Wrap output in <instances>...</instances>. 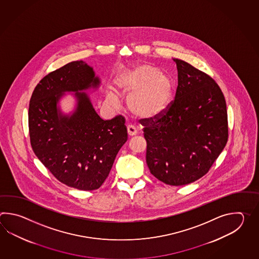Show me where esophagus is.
I'll return each instance as SVG.
<instances>
[{
    "label": "esophagus",
    "instance_id": "obj_1",
    "mask_svg": "<svg viewBox=\"0 0 259 259\" xmlns=\"http://www.w3.org/2000/svg\"><path fill=\"white\" fill-rule=\"evenodd\" d=\"M127 136L128 138L133 137L137 134V131L135 130V127H132V126H128L127 128Z\"/></svg>",
    "mask_w": 259,
    "mask_h": 259
}]
</instances>
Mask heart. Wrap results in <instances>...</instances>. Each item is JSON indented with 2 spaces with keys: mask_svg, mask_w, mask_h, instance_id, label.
Segmentation results:
<instances>
[{
  "mask_svg": "<svg viewBox=\"0 0 259 259\" xmlns=\"http://www.w3.org/2000/svg\"><path fill=\"white\" fill-rule=\"evenodd\" d=\"M116 90L127 97V110L143 121L162 118L170 109L175 97V83L159 68L146 63L123 67L115 78ZM106 100L117 104V96L108 92Z\"/></svg>",
  "mask_w": 259,
  "mask_h": 259,
  "instance_id": "b5f03b06",
  "label": "heart"
}]
</instances>
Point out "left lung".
<instances>
[{
  "mask_svg": "<svg viewBox=\"0 0 259 259\" xmlns=\"http://www.w3.org/2000/svg\"><path fill=\"white\" fill-rule=\"evenodd\" d=\"M178 88L162 118L144 122L146 163L160 182L182 186L205 175L228 141L224 95L215 80L185 61L173 58Z\"/></svg>",
  "mask_w": 259,
  "mask_h": 259,
  "instance_id": "8db88e82",
  "label": "left lung"
}]
</instances>
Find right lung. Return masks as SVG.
Listing matches in <instances>:
<instances>
[{
	"label": "right lung",
	"mask_w": 259,
	"mask_h": 259,
	"mask_svg": "<svg viewBox=\"0 0 259 259\" xmlns=\"http://www.w3.org/2000/svg\"><path fill=\"white\" fill-rule=\"evenodd\" d=\"M100 86L92 66L74 61L45 76L29 102L34 153L59 182L81 191L96 190L104 183L127 140L123 116L104 120L94 109L87 93ZM66 93L75 99L68 113L60 105Z\"/></svg>",
	"instance_id": "1"
}]
</instances>
